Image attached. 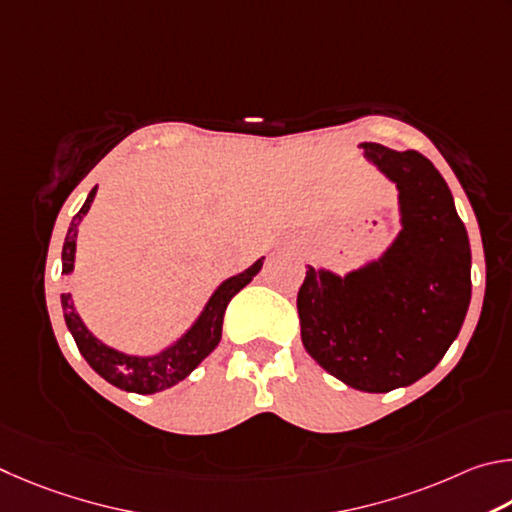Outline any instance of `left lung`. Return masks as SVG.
<instances>
[{
  "mask_svg": "<svg viewBox=\"0 0 512 512\" xmlns=\"http://www.w3.org/2000/svg\"><path fill=\"white\" fill-rule=\"evenodd\" d=\"M360 148L396 184L402 229L357 270L306 265L297 308L301 342L321 369L357 391L387 393L432 371L459 335L472 297V251L432 161L380 143Z\"/></svg>",
  "mask_w": 512,
  "mask_h": 512,
  "instance_id": "left-lung-1",
  "label": "left lung"
}]
</instances>
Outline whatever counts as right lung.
I'll list each match as a JSON object with an SVG mask.
<instances>
[{
	"instance_id": "right-lung-1",
	"label": "right lung",
	"mask_w": 512,
	"mask_h": 512,
	"mask_svg": "<svg viewBox=\"0 0 512 512\" xmlns=\"http://www.w3.org/2000/svg\"><path fill=\"white\" fill-rule=\"evenodd\" d=\"M96 188L98 186L89 191L85 204L80 206V211L74 215V220H71L67 229L65 245H62V274L74 272L78 227L87 215L89 206L94 202ZM263 261L265 256L258 258L256 263H251L247 270L224 279L218 288L213 290L209 301L204 303V308L200 310V315L195 317L193 324L188 326L173 344L161 348L155 355H130L101 342V339L85 326V321L80 319L69 292L60 294L62 315H65V324L71 337H74L80 355L85 357L87 364L92 366L103 380L114 384V387L121 391L148 396V393L175 387L177 382L188 378V375L200 366L206 355H211L213 348L220 344L224 310H227L229 301L236 297L258 272H261Z\"/></svg>"
}]
</instances>
